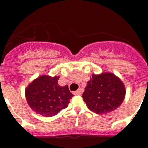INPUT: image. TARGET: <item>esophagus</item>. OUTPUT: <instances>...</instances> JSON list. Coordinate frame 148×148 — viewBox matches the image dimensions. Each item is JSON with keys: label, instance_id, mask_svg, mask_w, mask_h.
I'll list each match as a JSON object with an SVG mask.
<instances>
[{"label": "esophagus", "instance_id": "esophagus-1", "mask_svg": "<svg viewBox=\"0 0 148 148\" xmlns=\"http://www.w3.org/2000/svg\"><path fill=\"white\" fill-rule=\"evenodd\" d=\"M82 93V88H80V89H79L78 90H77V91H75V92H74V95H81Z\"/></svg>", "mask_w": 148, "mask_h": 148}]
</instances>
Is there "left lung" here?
Segmentation results:
<instances>
[{
    "instance_id": "left-lung-1",
    "label": "left lung",
    "mask_w": 148,
    "mask_h": 148,
    "mask_svg": "<svg viewBox=\"0 0 148 148\" xmlns=\"http://www.w3.org/2000/svg\"><path fill=\"white\" fill-rule=\"evenodd\" d=\"M125 96L123 83L111 73L92 74L82 95L88 108L97 114H105L117 109Z\"/></svg>"
}]
</instances>
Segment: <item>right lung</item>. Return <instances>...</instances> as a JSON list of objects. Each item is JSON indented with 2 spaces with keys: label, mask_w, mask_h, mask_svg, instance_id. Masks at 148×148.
Segmentation results:
<instances>
[{
  "label": "right lung",
  "mask_w": 148,
  "mask_h": 148,
  "mask_svg": "<svg viewBox=\"0 0 148 148\" xmlns=\"http://www.w3.org/2000/svg\"><path fill=\"white\" fill-rule=\"evenodd\" d=\"M59 77L41 76L28 85L26 97L34 112L44 117H52L68 107L74 95L67 85L58 84Z\"/></svg>",
  "instance_id": "obj_1"
}]
</instances>
